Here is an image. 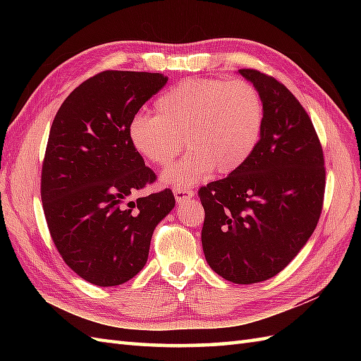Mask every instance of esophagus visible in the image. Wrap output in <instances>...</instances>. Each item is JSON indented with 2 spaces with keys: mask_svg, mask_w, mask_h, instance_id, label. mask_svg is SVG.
<instances>
[{
  "mask_svg": "<svg viewBox=\"0 0 361 361\" xmlns=\"http://www.w3.org/2000/svg\"><path fill=\"white\" fill-rule=\"evenodd\" d=\"M173 195H175V200L178 203H185L190 198L194 197V190L189 189V188H175L173 189Z\"/></svg>",
  "mask_w": 361,
  "mask_h": 361,
  "instance_id": "obj_1",
  "label": "esophagus"
}]
</instances>
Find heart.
I'll return each mask as SVG.
<instances>
[{
  "mask_svg": "<svg viewBox=\"0 0 361 361\" xmlns=\"http://www.w3.org/2000/svg\"><path fill=\"white\" fill-rule=\"evenodd\" d=\"M264 114L262 97L247 80L189 79L157 99L155 116H135L128 137L158 167L169 166L183 145L188 147V155L163 173L166 185L183 188L211 171L228 175L247 163L262 135Z\"/></svg>",
  "mask_w": 361,
  "mask_h": 361,
  "instance_id": "obj_1",
  "label": "heart"
}]
</instances>
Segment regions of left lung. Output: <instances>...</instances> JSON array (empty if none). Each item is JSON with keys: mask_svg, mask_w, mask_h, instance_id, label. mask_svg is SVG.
<instances>
[{"mask_svg": "<svg viewBox=\"0 0 361 361\" xmlns=\"http://www.w3.org/2000/svg\"><path fill=\"white\" fill-rule=\"evenodd\" d=\"M239 73L264 102V128L247 163L198 189L209 267L235 283L282 271L315 231L326 190L324 153L312 119L273 75Z\"/></svg>", "mask_w": 361, "mask_h": 361, "instance_id": "left-lung-1", "label": "left lung"}]
</instances>
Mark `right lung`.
<instances>
[{
    "instance_id": "add662e5",
    "label": "right lung",
    "mask_w": 361,
    "mask_h": 361,
    "mask_svg": "<svg viewBox=\"0 0 361 361\" xmlns=\"http://www.w3.org/2000/svg\"><path fill=\"white\" fill-rule=\"evenodd\" d=\"M159 73L102 71L82 82L52 121L42 166V203L65 264L99 287L132 279L147 262L153 229L175 206L128 137L130 122L166 85Z\"/></svg>"
}]
</instances>
